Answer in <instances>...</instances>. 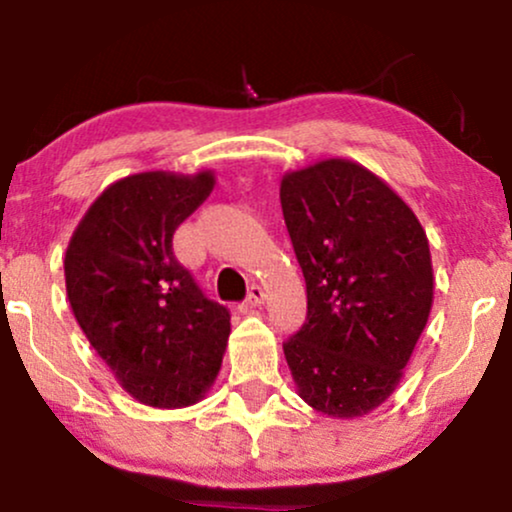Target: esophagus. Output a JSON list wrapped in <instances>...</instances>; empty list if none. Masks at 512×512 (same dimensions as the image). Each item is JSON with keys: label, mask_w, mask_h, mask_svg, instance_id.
Segmentation results:
<instances>
[{"label": "esophagus", "mask_w": 512, "mask_h": 512, "mask_svg": "<svg viewBox=\"0 0 512 512\" xmlns=\"http://www.w3.org/2000/svg\"><path fill=\"white\" fill-rule=\"evenodd\" d=\"M248 304L250 306H262L264 304V290L260 288V285H252V288L248 290Z\"/></svg>", "instance_id": "34e87169"}]
</instances>
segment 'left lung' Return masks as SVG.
<instances>
[{
  "mask_svg": "<svg viewBox=\"0 0 512 512\" xmlns=\"http://www.w3.org/2000/svg\"><path fill=\"white\" fill-rule=\"evenodd\" d=\"M281 206L306 281V323L283 344L299 398L358 419L398 388L433 306V264L414 210L349 159L281 180Z\"/></svg>",
  "mask_w": 512,
  "mask_h": 512,
  "instance_id": "1",
  "label": "left lung"
}]
</instances>
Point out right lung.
<instances>
[{
  "instance_id": "obj_1",
  "label": "right lung",
  "mask_w": 512,
  "mask_h": 512,
  "mask_svg": "<svg viewBox=\"0 0 512 512\" xmlns=\"http://www.w3.org/2000/svg\"><path fill=\"white\" fill-rule=\"evenodd\" d=\"M213 187V170L121 177L91 203L65 252L79 327L119 386L156 410L206 398L227 351L229 311L173 255L175 229Z\"/></svg>"
}]
</instances>
